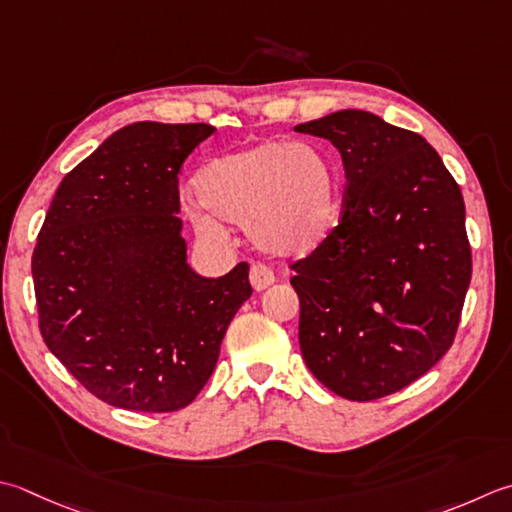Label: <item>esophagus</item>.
<instances>
[{"label": "esophagus", "instance_id": "esophagus-1", "mask_svg": "<svg viewBox=\"0 0 512 512\" xmlns=\"http://www.w3.org/2000/svg\"><path fill=\"white\" fill-rule=\"evenodd\" d=\"M250 284H253L255 290H266L275 284V273L264 264H255L250 268Z\"/></svg>", "mask_w": 512, "mask_h": 512}]
</instances>
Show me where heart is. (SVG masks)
<instances>
[{
	"mask_svg": "<svg viewBox=\"0 0 512 512\" xmlns=\"http://www.w3.org/2000/svg\"><path fill=\"white\" fill-rule=\"evenodd\" d=\"M197 195L202 206H190V219L204 237L239 224L264 253L302 257L337 224L339 173L324 148L264 139L206 164Z\"/></svg>",
	"mask_w": 512,
	"mask_h": 512,
	"instance_id": "1",
	"label": "heart"
}]
</instances>
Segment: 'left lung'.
<instances>
[{"label":"left lung","instance_id":"1","mask_svg":"<svg viewBox=\"0 0 512 512\" xmlns=\"http://www.w3.org/2000/svg\"><path fill=\"white\" fill-rule=\"evenodd\" d=\"M295 130L328 139L346 170L342 219L290 264L302 357L335 395L373 402L453 346L473 275L462 190L422 135L366 110Z\"/></svg>","mask_w":512,"mask_h":512}]
</instances>
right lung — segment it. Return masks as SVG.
<instances>
[{
	"label": "right lung",
	"instance_id": "add662e5",
	"mask_svg": "<svg viewBox=\"0 0 512 512\" xmlns=\"http://www.w3.org/2000/svg\"><path fill=\"white\" fill-rule=\"evenodd\" d=\"M210 124L119 128L62 179L33 250L39 330L90 395L135 413L188 406L253 295L248 264H186L179 173Z\"/></svg>",
	"mask_w": 512,
	"mask_h": 512
}]
</instances>
